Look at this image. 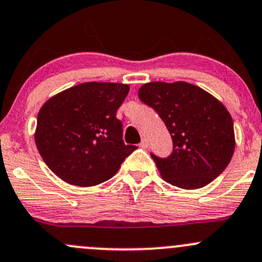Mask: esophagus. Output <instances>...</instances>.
I'll return each instance as SVG.
<instances>
[{
	"label": "esophagus",
	"mask_w": 262,
	"mask_h": 262,
	"mask_svg": "<svg viewBox=\"0 0 262 262\" xmlns=\"http://www.w3.org/2000/svg\"><path fill=\"white\" fill-rule=\"evenodd\" d=\"M139 147H142V148H147V147H148V142H147V139H142V142H141V143H139Z\"/></svg>",
	"instance_id": "1"
}]
</instances>
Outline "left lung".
<instances>
[{"mask_svg": "<svg viewBox=\"0 0 262 262\" xmlns=\"http://www.w3.org/2000/svg\"><path fill=\"white\" fill-rule=\"evenodd\" d=\"M142 102L155 109L172 138V153H150L163 180L194 190L218 178L234 150L232 116L221 101L187 82H149L139 89Z\"/></svg>", "mask_w": 262, "mask_h": 262, "instance_id": "obj_1", "label": "left lung"}]
</instances>
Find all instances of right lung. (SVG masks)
<instances>
[{
    "instance_id": "1",
    "label": "right lung",
    "mask_w": 262,
    "mask_h": 262,
    "mask_svg": "<svg viewBox=\"0 0 262 262\" xmlns=\"http://www.w3.org/2000/svg\"><path fill=\"white\" fill-rule=\"evenodd\" d=\"M129 86L84 82L50 97L38 114L35 143L47 166L63 181L94 186L109 180L137 149L123 141L116 112Z\"/></svg>"
}]
</instances>
